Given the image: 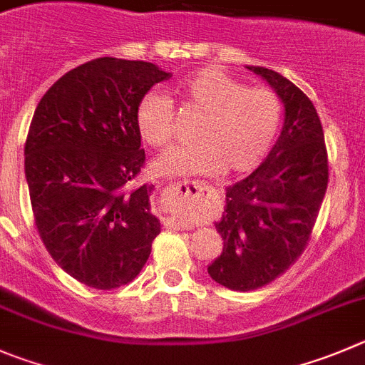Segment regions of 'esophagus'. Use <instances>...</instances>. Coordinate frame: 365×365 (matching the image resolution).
<instances>
[{"label":"esophagus","instance_id":"esophagus-1","mask_svg":"<svg viewBox=\"0 0 365 365\" xmlns=\"http://www.w3.org/2000/svg\"><path fill=\"white\" fill-rule=\"evenodd\" d=\"M169 190L175 192L176 196H180V198H190V196H196V194L202 190V185H200L198 182H180L169 185ZM165 227H171V229H189V225L187 223L171 220V217H167L165 220Z\"/></svg>","mask_w":365,"mask_h":365}]
</instances>
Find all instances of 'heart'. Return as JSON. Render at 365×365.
<instances>
[{"mask_svg": "<svg viewBox=\"0 0 365 365\" xmlns=\"http://www.w3.org/2000/svg\"><path fill=\"white\" fill-rule=\"evenodd\" d=\"M176 93L202 111L194 144L176 145L153 163L160 178L247 173L263 160L281 124V101L268 88H247L217 68H203L180 81ZM136 129L148 144L173 140V106L149 91L136 106Z\"/></svg>", "mask_w": 365, "mask_h": 365, "instance_id": "obj_1", "label": "heart"}]
</instances>
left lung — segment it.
Listing matches in <instances>:
<instances>
[{
	"mask_svg": "<svg viewBox=\"0 0 365 365\" xmlns=\"http://www.w3.org/2000/svg\"><path fill=\"white\" fill-rule=\"evenodd\" d=\"M284 106V124L268 158L227 187L216 230L223 252L207 272L217 284L250 292L288 270L304 250L328 189V153L315 106L292 81L247 66Z\"/></svg>",
	"mask_w": 365,
	"mask_h": 365,
	"instance_id": "1",
	"label": "left lung"
}]
</instances>
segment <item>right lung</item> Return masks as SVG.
Returning a JSON list of instances; mask_svg holds the SVG:
<instances>
[{
  "label": "right lung",
  "mask_w": 365,
  "mask_h": 365,
  "mask_svg": "<svg viewBox=\"0 0 365 365\" xmlns=\"http://www.w3.org/2000/svg\"><path fill=\"white\" fill-rule=\"evenodd\" d=\"M171 73L101 57L64 73L39 101L25 144L36 227L53 261L83 284L111 290L138 275L160 234L136 106Z\"/></svg>",
  "instance_id": "right-lung-1"
}]
</instances>
